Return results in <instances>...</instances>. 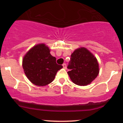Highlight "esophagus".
I'll return each mask as SVG.
<instances>
[{"instance_id":"34e87169","label":"esophagus","mask_w":123,"mask_h":123,"mask_svg":"<svg viewBox=\"0 0 123 123\" xmlns=\"http://www.w3.org/2000/svg\"><path fill=\"white\" fill-rule=\"evenodd\" d=\"M62 66H63V67H64V68H65V69L67 68V64H65V63H64V64H62Z\"/></svg>"}]
</instances>
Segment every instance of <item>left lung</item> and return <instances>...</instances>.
<instances>
[{
	"label": "left lung",
	"mask_w": 123,
	"mask_h": 123,
	"mask_svg": "<svg viewBox=\"0 0 123 123\" xmlns=\"http://www.w3.org/2000/svg\"><path fill=\"white\" fill-rule=\"evenodd\" d=\"M71 80L79 86H86L91 83L99 72V64L96 57L85 48L76 49L71 55L67 67Z\"/></svg>",
	"instance_id": "left-lung-1"
}]
</instances>
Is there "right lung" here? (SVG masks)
<instances>
[{
	"label": "right lung",
	"mask_w": 123,
	"mask_h": 123,
	"mask_svg": "<svg viewBox=\"0 0 123 123\" xmlns=\"http://www.w3.org/2000/svg\"><path fill=\"white\" fill-rule=\"evenodd\" d=\"M26 76L34 85L44 86L52 82L58 70L63 67L56 62L45 44H38L30 49L23 59Z\"/></svg>",
	"instance_id": "obj_1"
}]
</instances>
